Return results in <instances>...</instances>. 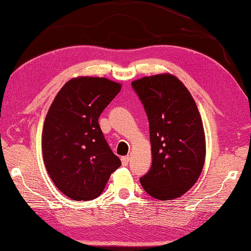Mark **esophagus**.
<instances>
[{"instance_id":"34e87169","label":"esophagus","mask_w":251,"mask_h":251,"mask_svg":"<svg viewBox=\"0 0 251 251\" xmlns=\"http://www.w3.org/2000/svg\"><path fill=\"white\" fill-rule=\"evenodd\" d=\"M129 161H130V156L129 155H126V156H122L121 157V162H122V165H128L129 164Z\"/></svg>"}]
</instances>
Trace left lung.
<instances>
[{
  "label": "left lung",
  "mask_w": 251,
  "mask_h": 251,
  "mask_svg": "<svg viewBox=\"0 0 251 251\" xmlns=\"http://www.w3.org/2000/svg\"><path fill=\"white\" fill-rule=\"evenodd\" d=\"M148 114L152 165L140 178L149 195L178 199L194 186L206 157L203 121L191 92L174 75L164 73L132 81Z\"/></svg>",
  "instance_id": "left-lung-1"
}]
</instances>
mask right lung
<instances>
[{"mask_svg":"<svg viewBox=\"0 0 251 251\" xmlns=\"http://www.w3.org/2000/svg\"><path fill=\"white\" fill-rule=\"evenodd\" d=\"M122 85L104 77L79 76L61 87L44 121V164L56 187L74 201H91L121 165L98 119Z\"/></svg>","mask_w":251,"mask_h":251,"instance_id":"add662e5","label":"right lung"}]
</instances>
